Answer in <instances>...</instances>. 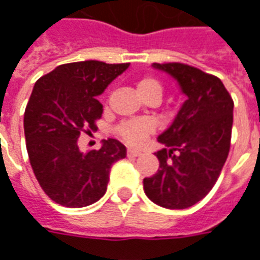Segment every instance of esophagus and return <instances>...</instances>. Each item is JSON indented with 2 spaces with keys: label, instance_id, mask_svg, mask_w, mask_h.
Returning <instances> with one entry per match:
<instances>
[{
  "label": "esophagus",
  "instance_id": "1",
  "mask_svg": "<svg viewBox=\"0 0 260 260\" xmlns=\"http://www.w3.org/2000/svg\"><path fill=\"white\" fill-rule=\"evenodd\" d=\"M126 154H128V157H138V156H141L142 152L141 150H136V149H128Z\"/></svg>",
  "mask_w": 260,
  "mask_h": 260
}]
</instances>
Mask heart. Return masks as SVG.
I'll return each mask as SVG.
<instances>
[{
  "instance_id": "b5f03b06",
  "label": "heart",
  "mask_w": 260,
  "mask_h": 260,
  "mask_svg": "<svg viewBox=\"0 0 260 260\" xmlns=\"http://www.w3.org/2000/svg\"><path fill=\"white\" fill-rule=\"evenodd\" d=\"M138 93L141 94L142 99H149V97H161L163 87L157 80L153 78H143L138 82L136 85ZM154 129V125L150 121L145 119H132V121H125L115 128V135L119 139L125 142L129 146H139L142 142L145 141L147 135H150Z\"/></svg>"
}]
</instances>
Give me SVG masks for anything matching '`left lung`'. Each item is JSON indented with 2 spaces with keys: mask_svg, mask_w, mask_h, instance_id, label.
Segmentation results:
<instances>
[{
  "mask_svg": "<svg viewBox=\"0 0 260 260\" xmlns=\"http://www.w3.org/2000/svg\"><path fill=\"white\" fill-rule=\"evenodd\" d=\"M153 68L171 75L186 96L177 117L158 136L160 170L143 180L147 198L167 209H186L210 192L227 160L234 102L214 75L180 62Z\"/></svg>",
  "mask_w": 260,
  "mask_h": 260,
  "instance_id": "obj_1",
  "label": "left lung"
}]
</instances>
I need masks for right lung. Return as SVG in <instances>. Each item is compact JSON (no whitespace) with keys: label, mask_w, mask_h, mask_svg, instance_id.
<instances>
[{"label":"right lung","mask_w":260,"mask_h":260,"mask_svg":"<svg viewBox=\"0 0 260 260\" xmlns=\"http://www.w3.org/2000/svg\"><path fill=\"white\" fill-rule=\"evenodd\" d=\"M129 64L80 61L59 65L37 80L26 106L23 128L33 173L46 195L67 207H85L107 191L110 169L126 156L117 139L82 153L78 138L97 128V100Z\"/></svg>","instance_id":"obj_1"}]
</instances>
